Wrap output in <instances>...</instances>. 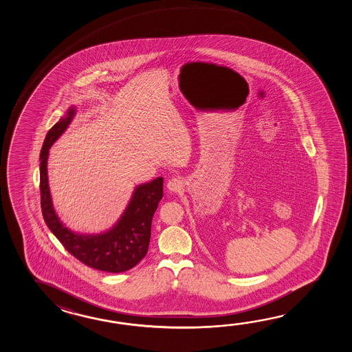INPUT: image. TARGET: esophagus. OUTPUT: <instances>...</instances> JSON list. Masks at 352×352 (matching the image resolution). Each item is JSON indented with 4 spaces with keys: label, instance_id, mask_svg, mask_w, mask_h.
I'll return each mask as SVG.
<instances>
[{
    "label": "esophagus",
    "instance_id": "esophagus-1",
    "mask_svg": "<svg viewBox=\"0 0 352 352\" xmlns=\"http://www.w3.org/2000/svg\"><path fill=\"white\" fill-rule=\"evenodd\" d=\"M184 179L179 176H175L173 179H168L167 182V188L171 191V192H179L182 188H184Z\"/></svg>",
    "mask_w": 352,
    "mask_h": 352
}]
</instances>
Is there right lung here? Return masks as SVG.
Wrapping results in <instances>:
<instances>
[{
    "label": "right lung",
    "mask_w": 352,
    "mask_h": 352,
    "mask_svg": "<svg viewBox=\"0 0 352 352\" xmlns=\"http://www.w3.org/2000/svg\"><path fill=\"white\" fill-rule=\"evenodd\" d=\"M74 116V108L54 124L46 135L40 152V197L41 211L47 228L63 247L79 262L94 270L120 273L133 268L147 254L151 239V224L158 202L164 195V179L140 185L135 190L127 209L109 232L99 235H79L60 223L52 204L47 185L46 162L49 148L65 129Z\"/></svg>",
    "instance_id": "1"
}]
</instances>
